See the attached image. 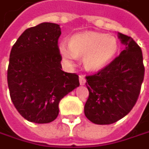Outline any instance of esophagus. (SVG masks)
<instances>
[{
    "instance_id": "obj_1",
    "label": "esophagus",
    "mask_w": 149,
    "mask_h": 149,
    "mask_svg": "<svg viewBox=\"0 0 149 149\" xmlns=\"http://www.w3.org/2000/svg\"><path fill=\"white\" fill-rule=\"evenodd\" d=\"M79 81H80V84H81V85H84V84L86 83L85 76H84V75H82V74H81V75L79 76Z\"/></svg>"
}]
</instances>
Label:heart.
<instances>
[{
    "instance_id": "obj_1",
    "label": "heart",
    "mask_w": 149,
    "mask_h": 149,
    "mask_svg": "<svg viewBox=\"0 0 149 149\" xmlns=\"http://www.w3.org/2000/svg\"><path fill=\"white\" fill-rule=\"evenodd\" d=\"M118 49V40L111 35L99 32H84L73 36L69 44L63 41L59 52L63 61L72 66L77 57L82 56V63L88 70H99L107 66Z\"/></svg>"
}]
</instances>
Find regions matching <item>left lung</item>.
<instances>
[{
    "label": "left lung",
    "mask_w": 149,
    "mask_h": 149,
    "mask_svg": "<svg viewBox=\"0 0 149 149\" xmlns=\"http://www.w3.org/2000/svg\"><path fill=\"white\" fill-rule=\"evenodd\" d=\"M118 38L125 50L97 73L86 76L89 95L84 113L94 124L110 125L121 119L140 96L145 73L141 49L132 38L122 33Z\"/></svg>",
    "instance_id": "1"
}]
</instances>
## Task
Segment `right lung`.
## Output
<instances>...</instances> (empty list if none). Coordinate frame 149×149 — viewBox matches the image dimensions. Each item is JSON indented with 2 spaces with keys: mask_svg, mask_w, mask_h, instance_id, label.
<instances>
[{
  "mask_svg": "<svg viewBox=\"0 0 149 149\" xmlns=\"http://www.w3.org/2000/svg\"><path fill=\"white\" fill-rule=\"evenodd\" d=\"M59 24L43 23L25 30L13 45L8 68L10 98L25 119L53 121L60 101L80 85L74 73L62 71Z\"/></svg>",
  "mask_w": 149,
  "mask_h": 149,
  "instance_id": "1",
  "label": "right lung"
}]
</instances>
